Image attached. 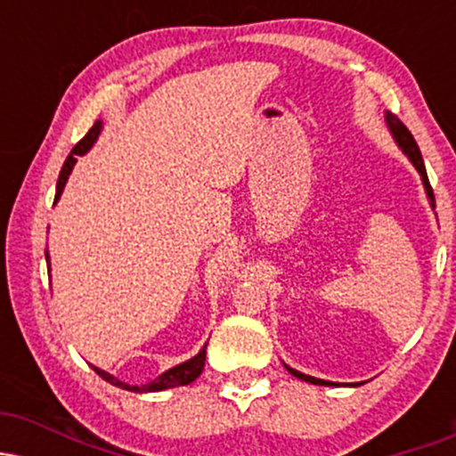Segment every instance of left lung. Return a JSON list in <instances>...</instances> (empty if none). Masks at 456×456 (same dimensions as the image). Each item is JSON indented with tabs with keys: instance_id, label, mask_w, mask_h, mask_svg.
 <instances>
[{
	"instance_id": "left-lung-1",
	"label": "left lung",
	"mask_w": 456,
	"mask_h": 456,
	"mask_svg": "<svg viewBox=\"0 0 456 456\" xmlns=\"http://www.w3.org/2000/svg\"><path fill=\"white\" fill-rule=\"evenodd\" d=\"M386 122H388V126H390V130H392V134H395L396 143H399L401 148H403V151H405V154L410 156V160L413 162V167H416V169H418V174L422 175V182H425V188H427V195H428V199H431V206H436V197H433V188H431V184H428V177H427L425 162H422V154H420V150H418L416 139L411 137L410 130H407L405 124H403L401 119L396 118L395 113H386ZM287 370H289L291 375H296L297 379H305V381H308V384H315V386H332V384H330V381H323V379L311 378V375L300 373V370L289 369V366H287Z\"/></svg>"
}]
</instances>
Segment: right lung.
Masks as SVG:
<instances>
[{"label":"right lung","instance_id":"1","mask_svg":"<svg viewBox=\"0 0 456 456\" xmlns=\"http://www.w3.org/2000/svg\"><path fill=\"white\" fill-rule=\"evenodd\" d=\"M101 128H102V122L94 124V126L87 130L86 137L78 141L75 148H72L70 154H68L64 167H61V171H60V177H57L55 201L60 199L61 191H64V184H66L68 175H70L72 167H75L77 156L86 154V151L92 148L94 141H96L98 134H101ZM46 265H49V253H46ZM206 347H208V345H206ZM206 347H203L201 352L195 355V358H191L184 364L174 366V369H169L167 373H162L160 378H156L154 381H150V384H145V386H128V384H124V381H119L118 378H113V375L104 373L102 369H96V366H92V369L96 370V373L101 375L104 381L118 386V388H124V390H130V392H159V390H167V388H175V386H186V384H191V381H195L199 375H201L203 366H206Z\"/></svg>","mask_w":456,"mask_h":456}]
</instances>
